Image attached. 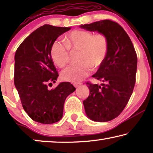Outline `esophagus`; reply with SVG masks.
Masks as SVG:
<instances>
[{
    "mask_svg": "<svg viewBox=\"0 0 153 153\" xmlns=\"http://www.w3.org/2000/svg\"><path fill=\"white\" fill-rule=\"evenodd\" d=\"M81 84H82V83H74V84H73V85H74V87L77 88V87H79V86H80V85H81Z\"/></svg>",
    "mask_w": 153,
    "mask_h": 153,
    "instance_id": "34e87169",
    "label": "esophagus"
}]
</instances>
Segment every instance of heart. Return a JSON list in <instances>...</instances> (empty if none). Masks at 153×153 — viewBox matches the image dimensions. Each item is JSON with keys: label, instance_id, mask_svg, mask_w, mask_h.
Wrapping results in <instances>:
<instances>
[{"label": "heart", "instance_id": "b5f03b06", "mask_svg": "<svg viewBox=\"0 0 153 153\" xmlns=\"http://www.w3.org/2000/svg\"><path fill=\"white\" fill-rule=\"evenodd\" d=\"M70 50L79 51L81 62L62 70L61 77L65 81L77 83L89 74L92 68H99L104 64L109 51V39L103 33L94 34L86 30H74L66 35L65 42L56 39L52 44L50 54L53 61L63 68L70 60Z\"/></svg>", "mask_w": 153, "mask_h": 153}]
</instances>
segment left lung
<instances>
[{"instance_id": "1", "label": "left lung", "mask_w": 153, "mask_h": 153, "mask_svg": "<svg viewBox=\"0 0 153 153\" xmlns=\"http://www.w3.org/2000/svg\"><path fill=\"white\" fill-rule=\"evenodd\" d=\"M81 28L107 35L109 51L104 64L93 77L101 85L87 82L90 95L83 102L85 114L92 120L107 122L120 115L128 103L136 82L137 56L130 38L120 25L101 20Z\"/></svg>"}]
</instances>
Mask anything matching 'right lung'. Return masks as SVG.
<instances>
[{
  "label": "right lung",
  "mask_w": 153,
  "mask_h": 153,
  "mask_svg": "<svg viewBox=\"0 0 153 153\" xmlns=\"http://www.w3.org/2000/svg\"><path fill=\"white\" fill-rule=\"evenodd\" d=\"M70 29L44 25L29 35L16 51L14 85L24 111L35 122L52 124L59 121L66 97L76 90L70 82L48 89L58 76L51 47L58 36Z\"/></svg>",
  "instance_id": "obj_1"
}]
</instances>
